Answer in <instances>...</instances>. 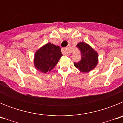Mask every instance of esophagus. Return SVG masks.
<instances>
[{
    "label": "esophagus",
    "mask_w": 123,
    "mask_h": 123,
    "mask_svg": "<svg viewBox=\"0 0 123 123\" xmlns=\"http://www.w3.org/2000/svg\"><path fill=\"white\" fill-rule=\"evenodd\" d=\"M62 52L63 55H69V54H71L70 50L68 48H63L62 49Z\"/></svg>",
    "instance_id": "1"
}]
</instances>
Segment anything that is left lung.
Here are the masks:
<instances>
[{
	"label": "left lung",
	"mask_w": 123,
	"mask_h": 123,
	"mask_svg": "<svg viewBox=\"0 0 123 123\" xmlns=\"http://www.w3.org/2000/svg\"><path fill=\"white\" fill-rule=\"evenodd\" d=\"M76 47L81 52V58L79 62H75V67L82 72H89L94 69L98 63L97 52L85 42H79Z\"/></svg>",
	"instance_id": "obj_1"
}]
</instances>
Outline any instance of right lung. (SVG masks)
Listing matches in <instances>:
<instances>
[{"instance_id":"obj_1","label":"right lung","mask_w":123,"mask_h":123,"mask_svg":"<svg viewBox=\"0 0 123 123\" xmlns=\"http://www.w3.org/2000/svg\"><path fill=\"white\" fill-rule=\"evenodd\" d=\"M62 56V54L59 46L48 43L36 52L35 67L38 71L46 73L56 66Z\"/></svg>"}]
</instances>
